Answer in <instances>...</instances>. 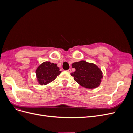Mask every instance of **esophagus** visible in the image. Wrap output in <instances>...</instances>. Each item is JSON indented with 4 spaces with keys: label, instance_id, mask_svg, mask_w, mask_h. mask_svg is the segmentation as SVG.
<instances>
[{
    "label": "esophagus",
    "instance_id": "obj_1",
    "mask_svg": "<svg viewBox=\"0 0 133 133\" xmlns=\"http://www.w3.org/2000/svg\"><path fill=\"white\" fill-rule=\"evenodd\" d=\"M66 71H67L68 72H69V73H71V69H68V70H67Z\"/></svg>",
    "mask_w": 133,
    "mask_h": 133
}]
</instances>
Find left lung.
<instances>
[{
  "mask_svg": "<svg viewBox=\"0 0 133 133\" xmlns=\"http://www.w3.org/2000/svg\"><path fill=\"white\" fill-rule=\"evenodd\" d=\"M75 71L71 73L76 82L82 87L94 89L98 87L103 78L102 72L95 64L87 63L84 60L72 64Z\"/></svg>",
  "mask_w": 133,
  "mask_h": 133,
  "instance_id": "obj_1",
  "label": "left lung"
}]
</instances>
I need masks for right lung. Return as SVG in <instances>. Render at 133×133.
Returning <instances> with one entry per match:
<instances>
[{
    "label": "right lung",
    "instance_id": "add662e5",
    "mask_svg": "<svg viewBox=\"0 0 133 133\" xmlns=\"http://www.w3.org/2000/svg\"><path fill=\"white\" fill-rule=\"evenodd\" d=\"M61 73L57 64L49 62L43 63L36 70L38 81L41 85H46L53 81Z\"/></svg>",
    "mask_w": 133,
    "mask_h": 133
}]
</instances>
